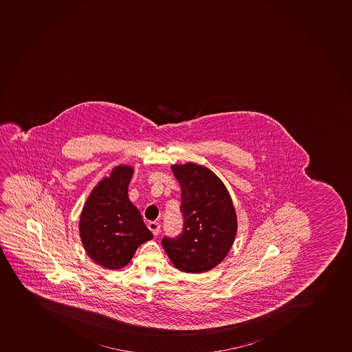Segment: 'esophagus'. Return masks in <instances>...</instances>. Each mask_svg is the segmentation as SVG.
<instances>
[{
  "label": "esophagus",
  "instance_id": "1",
  "mask_svg": "<svg viewBox=\"0 0 352 352\" xmlns=\"http://www.w3.org/2000/svg\"><path fill=\"white\" fill-rule=\"evenodd\" d=\"M148 229L152 231V233H153L154 236H157L159 233H160V224L157 222H150L148 223Z\"/></svg>",
  "mask_w": 352,
  "mask_h": 352
}]
</instances>
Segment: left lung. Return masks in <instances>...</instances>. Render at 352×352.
Listing matches in <instances>:
<instances>
[{
  "mask_svg": "<svg viewBox=\"0 0 352 352\" xmlns=\"http://www.w3.org/2000/svg\"><path fill=\"white\" fill-rule=\"evenodd\" d=\"M182 188L183 232L161 243L182 272L202 273L219 265L236 239L238 222L232 199L215 173L201 164H173Z\"/></svg>",
  "mask_w": 352,
  "mask_h": 352,
  "instance_id": "8db88e82",
  "label": "left lung"
}]
</instances>
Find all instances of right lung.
I'll return each instance as SVG.
<instances>
[{
    "label": "right lung",
    "mask_w": 352,
    "mask_h": 352,
    "mask_svg": "<svg viewBox=\"0 0 352 352\" xmlns=\"http://www.w3.org/2000/svg\"><path fill=\"white\" fill-rule=\"evenodd\" d=\"M133 174L131 166L114 168L94 188L80 215L81 243L89 257L104 269L126 266L137 248L153 238L128 197Z\"/></svg>",
    "instance_id": "1"
}]
</instances>
